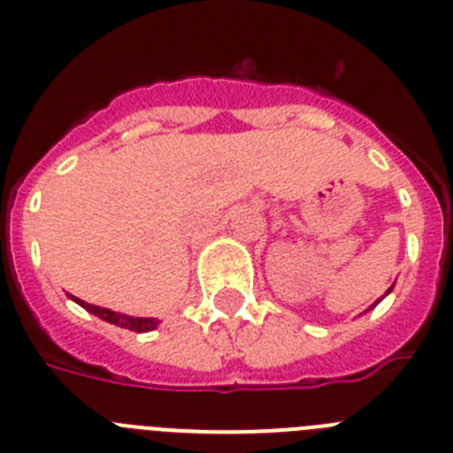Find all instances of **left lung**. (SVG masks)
<instances>
[{
  "label": "left lung",
  "mask_w": 453,
  "mask_h": 453,
  "mask_svg": "<svg viewBox=\"0 0 453 453\" xmlns=\"http://www.w3.org/2000/svg\"><path fill=\"white\" fill-rule=\"evenodd\" d=\"M392 287H395V285H392ZM392 287H390V289H388V292H385V296H388V294L392 292ZM385 296H380V298H385ZM380 298H379V301H376V303H380ZM376 303H373V305H376ZM373 305H372V308H373ZM372 308H369V310H372Z\"/></svg>",
  "instance_id": "8db88e82"
}]
</instances>
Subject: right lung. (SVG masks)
<instances>
[{
	"label": "right lung",
	"mask_w": 453,
	"mask_h": 453,
	"mask_svg": "<svg viewBox=\"0 0 453 453\" xmlns=\"http://www.w3.org/2000/svg\"><path fill=\"white\" fill-rule=\"evenodd\" d=\"M70 298H73L74 303H80L81 308L88 310L90 314H96V317H100V319L107 321V324L120 326V328L134 330V333H150V330H155L157 326H159V319H152V317H129V314L113 312V310L100 308V305H90V303L81 301V298H77V296H70Z\"/></svg>",
	"instance_id": "right-lung-1"
}]
</instances>
